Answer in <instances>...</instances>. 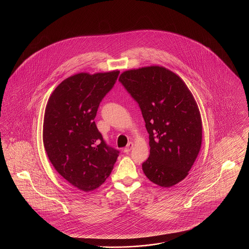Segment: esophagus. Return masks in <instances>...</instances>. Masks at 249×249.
I'll return each mask as SVG.
<instances>
[{"mask_svg": "<svg viewBox=\"0 0 249 249\" xmlns=\"http://www.w3.org/2000/svg\"><path fill=\"white\" fill-rule=\"evenodd\" d=\"M132 147H133V142H129V143L127 144V146L124 148V152H125V153H129L130 150L132 149Z\"/></svg>", "mask_w": 249, "mask_h": 249, "instance_id": "34e87169", "label": "esophagus"}]
</instances>
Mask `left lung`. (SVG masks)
Instances as JSON below:
<instances>
[{
    "label": "left lung",
    "mask_w": 249,
    "mask_h": 249,
    "mask_svg": "<svg viewBox=\"0 0 249 249\" xmlns=\"http://www.w3.org/2000/svg\"><path fill=\"white\" fill-rule=\"evenodd\" d=\"M119 80L138 103L149 134L145 177L163 188L177 185L201 149L202 123L193 95L177 73L158 65L123 71Z\"/></svg>",
    "instance_id": "left-lung-1"
}]
</instances>
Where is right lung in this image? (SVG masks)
Masks as SVG:
<instances>
[{
  "label": "right lung",
  "instance_id": "add662e5",
  "mask_svg": "<svg viewBox=\"0 0 249 249\" xmlns=\"http://www.w3.org/2000/svg\"><path fill=\"white\" fill-rule=\"evenodd\" d=\"M119 70L78 72L53 90L45 110L43 142L55 170L78 190L89 192L109 178L119 151L107 145L94 119Z\"/></svg>",
  "mask_w": 249,
  "mask_h": 249
}]
</instances>
